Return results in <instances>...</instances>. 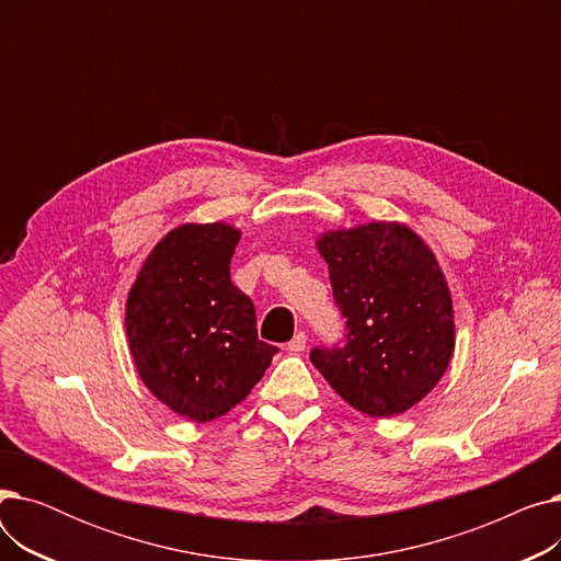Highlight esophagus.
Wrapping results in <instances>:
<instances>
[{"mask_svg": "<svg viewBox=\"0 0 561 561\" xmlns=\"http://www.w3.org/2000/svg\"><path fill=\"white\" fill-rule=\"evenodd\" d=\"M290 352H302L305 347H307V334L305 332H298L296 336H293L290 341H288V345H286Z\"/></svg>", "mask_w": 561, "mask_h": 561, "instance_id": "34e87169", "label": "esophagus"}]
</instances>
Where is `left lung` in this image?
Masks as SVG:
<instances>
[{
	"label": "left lung",
	"mask_w": 561,
	"mask_h": 561,
	"mask_svg": "<svg viewBox=\"0 0 561 561\" xmlns=\"http://www.w3.org/2000/svg\"><path fill=\"white\" fill-rule=\"evenodd\" d=\"M318 250L330 265L345 334L313 347L311 364L362 414H402L434 389L453 357L444 273L419 236L396 222L325 233Z\"/></svg>",
	"instance_id": "left-lung-1"
}]
</instances>
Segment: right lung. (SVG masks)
<instances>
[{
  "label": "right lung",
  "instance_id": "right-lung-1",
  "mask_svg": "<svg viewBox=\"0 0 561 561\" xmlns=\"http://www.w3.org/2000/svg\"><path fill=\"white\" fill-rule=\"evenodd\" d=\"M241 231L182 225L147 256L127 300V336L145 387L180 416L214 421L239 404L279 347L229 265Z\"/></svg>",
  "mask_w": 561,
  "mask_h": 561
}]
</instances>
